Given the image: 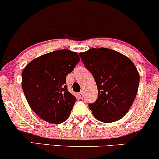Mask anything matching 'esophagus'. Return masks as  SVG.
<instances>
[{
    "label": "esophagus",
    "mask_w": 159,
    "mask_h": 159,
    "mask_svg": "<svg viewBox=\"0 0 159 159\" xmlns=\"http://www.w3.org/2000/svg\"><path fill=\"white\" fill-rule=\"evenodd\" d=\"M78 98H79V99H83V98H84V93L82 92H80L78 94Z\"/></svg>",
    "instance_id": "1"
}]
</instances>
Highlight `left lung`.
I'll list each match as a JSON object with an SVG mask.
<instances>
[{"instance_id":"1","label":"left lung","mask_w":159,"mask_h":159,"mask_svg":"<svg viewBox=\"0 0 159 159\" xmlns=\"http://www.w3.org/2000/svg\"><path fill=\"white\" fill-rule=\"evenodd\" d=\"M79 55L98 86L97 100L89 104L94 116L103 122L120 120L137 93L139 74L136 66L127 56L106 48H92Z\"/></svg>"}]
</instances>
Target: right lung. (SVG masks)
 Segmentation results:
<instances>
[{
  "instance_id": "1",
  "label": "right lung",
  "mask_w": 159,
  "mask_h": 159,
  "mask_svg": "<svg viewBox=\"0 0 159 159\" xmlns=\"http://www.w3.org/2000/svg\"><path fill=\"white\" fill-rule=\"evenodd\" d=\"M78 54L59 50L32 60L22 73V87L34 111L46 122L67 120L76 101L68 92L66 76L80 61Z\"/></svg>"
}]
</instances>
